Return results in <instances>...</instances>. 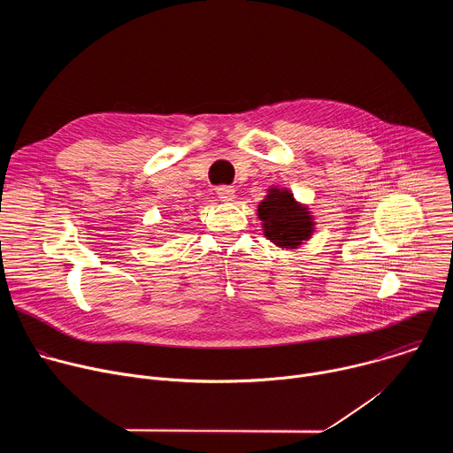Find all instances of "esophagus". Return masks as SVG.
<instances>
[{
    "instance_id": "1",
    "label": "esophagus",
    "mask_w": 453,
    "mask_h": 453,
    "mask_svg": "<svg viewBox=\"0 0 453 453\" xmlns=\"http://www.w3.org/2000/svg\"><path fill=\"white\" fill-rule=\"evenodd\" d=\"M217 196L220 201H231V199H234V188L222 184L217 188Z\"/></svg>"
}]
</instances>
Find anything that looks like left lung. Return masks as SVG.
Instances as JSON below:
<instances>
[{
    "instance_id": "left-lung-1",
    "label": "left lung",
    "mask_w": 453,
    "mask_h": 453,
    "mask_svg": "<svg viewBox=\"0 0 453 453\" xmlns=\"http://www.w3.org/2000/svg\"><path fill=\"white\" fill-rule=\"evenodd\" d=\"M265 222V234L280 247H297L311 234V219L304 208L296 204L292 193L273 188L267 199L257 208Z\"/></svg>"
}]
</instances>
